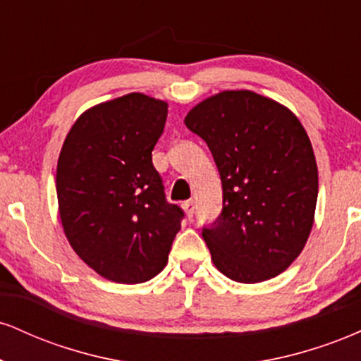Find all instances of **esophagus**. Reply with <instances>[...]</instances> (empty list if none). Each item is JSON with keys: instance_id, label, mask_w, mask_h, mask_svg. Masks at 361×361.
Here are the masks:
<instances>
[{"instance_id": "esophagus-1", "label": "esophagus", "mask_w": 361, "mask_h": 361, "mask_svg": "<svg viewBox=\"0 0 361 361\" xmlns=\"http://www.w3.org/2000/svg\"><path fill=\"white\" fill-rule=\"evenodd\" d=\"M183 209H185V212H186V215H188V217H193V214H195V200L183 202Z\"/></svg>"}]
</instances>
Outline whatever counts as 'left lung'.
Segmentation results:
<instances>
[{
	"label": "left lung",
	"instance_id": "8db88e82",
	"mask_svg": "<svg viewBox=\"0 0 361 361\" xmlns=\"http://www.w3.org/2000/svg\"><path fill=\"white\" fill-rule=\"evenodd\" d=\"M185 126L212 152L222 212L202 229L214 264L231 280L258 283L304 250L317 202V164L299 118L247 90L193 106Z\"/></svg>",
	"mask_w": 361,
	"mask_h": 361
}]
</instances>
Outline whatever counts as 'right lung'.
Segmentation results:
<instances>
[{"mask_svg":"<svg viewBox=\"0 0 361 361\" xmlns=\"http://www.w3.org/2000/svg\"><path fill=\"white\" fill-rule=\"evenodd\" d=\"M168 103L130 93L86 110L57 161V202L76 255L103 279L142 283L168 263L183 210L152 164Z\"/></svg>","mask_w":361,"mask_h":361,"instance_id":"right-lung-1","label":"right lung"}]
</instances>
